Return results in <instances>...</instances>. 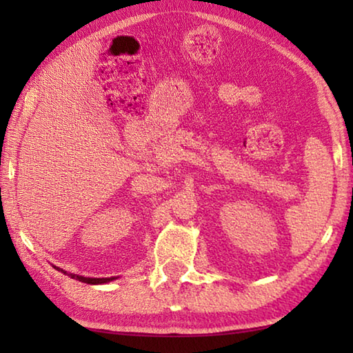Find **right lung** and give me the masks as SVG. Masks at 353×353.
<instances>
[{
    "instance_id": "add662e5",
    "label": "right lung",
    "mask_w": 353,
    "mask_h": 353,
    "mask_svg": "<svg viewBox=\"0 0 353 353\" xmlns=\"http://www.w3.org/2000/svg\"><path fill=\"white\" fill-rule=\"evenodd\" d=\"M56 268V266H54ZM57 271H61L63 274H67V276H70L71 279H76L79 280V282H83V283H88V285H103V283H109L112 282V280H115L117 277H104V279H94V277H83V276H77V274H71V272H67L61 270V268H56Z\"/></svg>"
}]
</instances>
